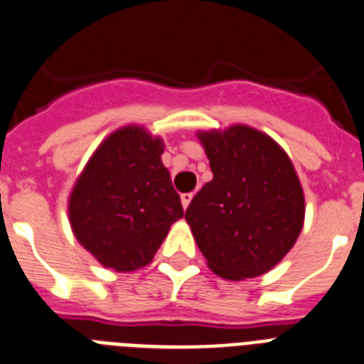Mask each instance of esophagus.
Returning a JSON list of instances; mask_svg holds the SVG:
<instances>
[{
	"label": "esophagus",
	"instance_id": "esophagus-1",
	"mask_svg": "<svg viewBox=\"0 0 364 364\" xmlns=\"http://www.w3.org/2000/svg\"><path fill=\"white\" fill-rule=\"evenodd\" d=\"M191 199H193V193H182V195H180V200H182V206H184V210L188 208L189 203H191Z\"/></svg>",
	"mask_w": 364,
	"mask_h": 364
}]
</instances>
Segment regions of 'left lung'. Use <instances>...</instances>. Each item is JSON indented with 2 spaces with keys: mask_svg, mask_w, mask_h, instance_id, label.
Returning a JSON list of instances; mask_svg holds the SVG:
<instances>
[{
  "mask_svg": "<svg viewBox=\"0 0 364 364\" xmlns=\"http://www.w3.org/2000/svg\"><path fill=\"white\" fill-rule=\"evenodd\" d=\"M214 178L186 210L208 268L229 281L275 268L305 221V195L292 160L268 134L247 124L197 132Z\"/></svg>",
  "mask_w": 364,
  "mask_h": 364,
  "instance_id": "8db88e82",
  "label": "left lung"
}]
</instances>
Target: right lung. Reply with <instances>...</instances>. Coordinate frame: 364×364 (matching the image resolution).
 Instances as JSON below:
<instances>
[{
    "mask_svg": "<svg viewBox=\"0 0 364 364\" xmlns=\"http://www.w3.org/2000/svg\"><path fill=\"white\" fill-rule=\"evenodd\" d=\"M165 143L145 126L128 124L96 146L68 195L77 242L107 269L145 268L184 215L161 164Z\"/></svg>",
    "mask_w": 364,
    "mask_h": 364,
    "instance_id": "1",
    "label": "right lung"
}]
</instances>
